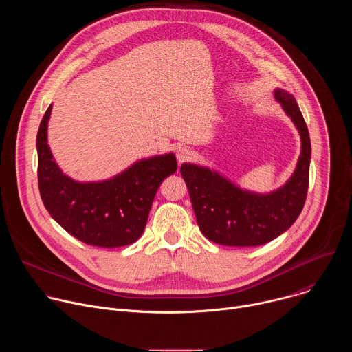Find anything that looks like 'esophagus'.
Wrapping results in <instances>:
<instances>
[{
    "mask_svg": "<svg viewBox=\"0 0 352 352\" xmlns=\"http://www.w3.org/2000/svg\"><path fill=\"white\" fill-rule=\"evenodd\" d=\"M193 156V152L192 148L185 146V144H181L178 146L177 148V159H178V163H184V162H189Z\"/></svg>",
    "mask_w": 352,
    "mask_h": 352,
    "instance_id": "34e87169",
    "label": "esophagus"
}]
</instances>
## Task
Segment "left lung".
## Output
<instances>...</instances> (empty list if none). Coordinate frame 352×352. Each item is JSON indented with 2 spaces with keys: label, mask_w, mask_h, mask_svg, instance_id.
Wrapping results in <instances>:
<instances>
[{
  "label": "left lung",
  "mask_w": 352,
  "mask_h": 352,
  "mask_svg": "<svg viewBox=\"0 0 352 352\" xmlns=\"http://www.w3.org/2000/svg\"><path fill=\"white\" fill-rule=\"evenodd\" d=\"M274 98L291 118L300 136V155L289 179L269 193L250 192L209 167L184 163L181 175L188 186L190 204L202 234L220 245L258 246L285 232L305 205L311 139L295 97L284 89Z\"/></svg>",
  "instance_id": "obj_1"
}]
</instances>
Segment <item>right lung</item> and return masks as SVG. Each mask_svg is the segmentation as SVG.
Wrapping results in <instances>:
<instances>
[{
  "mask_svg": "<svg viewBox=\"0 0 352 352\" xmlns=\"http://www.w3.org/2000/svg\"><path fill=\"white\" fill-rule=\"evenodd\" d=\"M47 109L37 132V178L47 212L67 232L100 248L131 245L140 238L160 184L178 168L174 153L142 159L104 179L75 181L58 167L47 140Z\"/></svg>",
  "mask_w": 352,
  "mask_h": 352,
  "instance_id": "add662e5",
  "label": "right lung"
}]
</instances>
